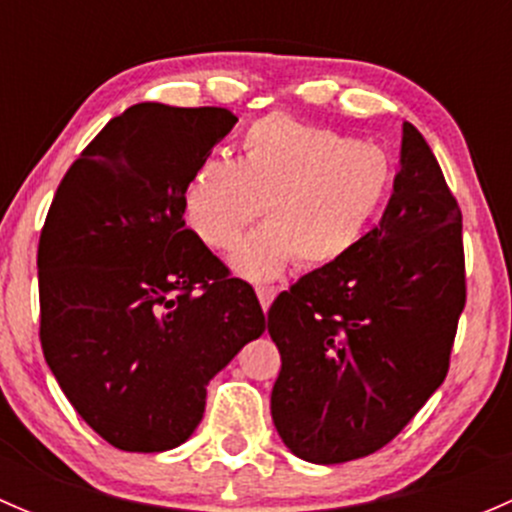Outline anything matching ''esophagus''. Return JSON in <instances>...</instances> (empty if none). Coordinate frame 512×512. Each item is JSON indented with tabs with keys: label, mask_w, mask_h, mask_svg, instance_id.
Returning a JSON list of instances; mask_svg holds the SVG:
<instances>
[{
	"label": "esophagus",
	"mask_w": 512,
	"mask_h": 512,
	"mask_svg": "<svg viewBox=\"0 0 512 512\" xmlns=\"http://www.w3.org/2000/svg\"><path fill=\"white\" fill-rule=\"evenodd\" d=\"M275 297H277V289L275 287H260L257 289V299H260V304H262V309H270V304L275 302Z\"/></svg>",
	"instance_id": "34e87169"
}]
</instances>
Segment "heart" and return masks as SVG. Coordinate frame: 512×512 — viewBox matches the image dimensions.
<instances>
[{
    "mask_svg": "<svg viewBox=\"0 0 512 512\" xmlns=\"http://www.w3.org/2000/svg\"><path fill=\"white\" fill-rule=\"evenodd\" d=\"M394 168L379 146L289 116H267L242 136L240 160L213 156L185 188L188 227L210 250H230L265 205L267 225L230 257L250 282L334 267L361 245L389 198Z\"/></svg>",
    "mask_w": 512,
    "mask_h": 512,
    "instance_id": "1",
    "label": "heart"
}]
</instances>
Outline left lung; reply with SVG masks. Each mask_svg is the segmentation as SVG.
<instances>
[{"label":"left lung","mask_w":512,"mask_h":512,"mask_svg":"<svg viewBox=\"0 0 512 512\" xmlns=\"http://www.w3.org/2000/svg\"><path fill=\"white\" fill-rule=\"evenodd\" d=\"M461 230L441 165L404 123L379 225L267 312L282 356L272 421L294 456L322 466L369 456L443 384L466 304Z\"/></svg>","instance_id":"8db88e82"}]
</instances>
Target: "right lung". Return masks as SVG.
<instances>
[{
  "label": "right lung",
  "mask_w": 512,
  "mask_h": 512,
  "mask_svg": "<svg viewBox=\"0 0 512 512\" xmlns=\"http://www.w3.org/2000/svg\"><path fill=\"white\" fill-rule=\"evenodd\" d=\"M237 118L138 103L111 118L54 195L39 240L41 349L79 416L121 451L193 436L208 384L265 314L185 227L190 175Z\"/></svg>",
  "instance_id": "1"
}]
</instances>
